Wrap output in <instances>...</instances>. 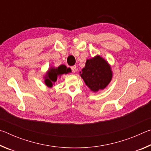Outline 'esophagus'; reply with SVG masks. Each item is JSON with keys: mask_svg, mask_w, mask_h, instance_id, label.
<instances>
[{"mask_svg": "<svg viewBox=\"0 0 151 151\" xmlns=\"http://www.w3.org/2000/svg\"><path fill=\"white\" fill-rule=\"evenodd\" d=\"M76 66H71V70H72V72L73 73H75L76 71Z\"/></svg>", "mask_w": 151, "mask_h": 151, "instance_id": "34e87169", "label": "esophagus"}]
</instances>
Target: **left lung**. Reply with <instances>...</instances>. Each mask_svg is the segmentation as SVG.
<instances>
[{
	"mask_svg": "<svg viewBox=\"0 0 151 151\" xmlns=\"http://www.w3.org/2000/svg\"><path fill=\"white\" fill-rule=\"evenodd\" d=\"M80 73L86 85L94 92L105 88L112 79L111 66L99 56L86 60Z\"/></svg>",
	"mask_w": 151,
	"mask_h": 151,
	"instance_id": "1",
	"label": "left lung"
}]
</instances>
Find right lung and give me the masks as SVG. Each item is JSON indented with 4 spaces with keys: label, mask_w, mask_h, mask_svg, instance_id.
<instances>
[{
    "label": "right lung",
    "mask_w": 151,
    "mask_h": 151,
    "mask_svg": "<svg viewBox=\"0 0 151 151\" xmlns=\"http://www.w3.org/2000/svg\"><path fill=\"white\" fill-rule=\"evenodd\" d=\"M70 69L69 68H66V66L65 65H60L58 66V68H51L50 70L48 71V73L47 74L45 77V84L48 86H52V84L55 83L57 80L58 76H60L63 74H66L70 72Z\"/></svg>",
    "instance_id": "obj_1"
}]
</instances>
